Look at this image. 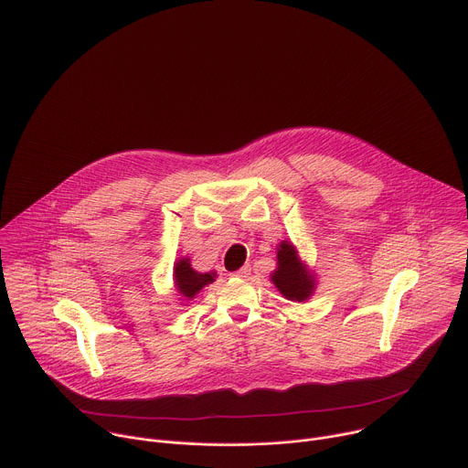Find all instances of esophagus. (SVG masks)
<instances>
[{
	"instance_id": "1",
	"label": "esophagus",
	"mask_w": 468,
	"mask_h": 468,
	"mask_svg": "<svg viewBox=\"0 0 468 468\" xmlns=\"http://www.w3.org/2000/svg\"><path fill=\"white\" fill-rule=\"evenodd\" d=\"M250 274H251V266L250 264H244L240 271H237L233 276H237V278H250Z\"/></svg>"
}]
</instances>
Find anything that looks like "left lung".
Returning <instances> with one entry per match:
<instances>
[{"label": "left lung", "instance_id": "obj_1", "mask_svg": "<svg viewBox=\"0 0 468 468\" xmlns=\"http://www.w3.org/2000/svg\"><path fill=\"white\" fill-rule=\"evenodd\" d=\"M276 289L291 302H305L314 291V278L298 259L296 248L283 240L278 246V269L271 276Z\"/></svg>", "mask_w": 468, "mask_h": 468}]
</instances>
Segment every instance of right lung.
<instances>
[{"instance_id":"obj_1","label":"right lung","mask_w":468,"mask_h":468,"mask_svg":"<svg viewBox=\"0 0 468 468\" xmlns=\"http://www.w3.org/2000/svg\"><path fill=\"white\" fill-rule=\"evenodd\" d=\"M215 278H217L215 272H207V274L196 272L192 269L188 257H181L174 264V283H176V289L186 300L194 298L206 285L213 283Z\"/></svg>"}]
</instances>
